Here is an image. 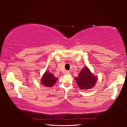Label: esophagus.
I'll use <instances>...</instances> for the list:
<instances>
[{
    "mask_svg": "<svg viewBox=\"0 0 127 127\" xmlns=\"http://www.w3.org/2000/svg\"><path fill=\"white\" fill-rule=\"evenodd\" d=\"M70 74V72L69 70H66L64 71V74L65 75H69Z\"/></svg>",
    "mask_w": 127,
    "mask_h": 127,
    "instance_id": "obj_1",
    "label": "esophagus"
}]
</instances>
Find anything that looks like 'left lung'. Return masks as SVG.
Here are the masks:
<instances>
[{
  "label": "left lung",
  "instance_id": "left-lung-1",
  "mask_svg": "<svg viewBox=\"0 0 127 127\" xmlns=\"http://www.w3.org/2000/svg\"><path fill=\"white\" fill-rule=\"evenodd\" d=\"M75 80L80 89L88 90L95 86L97 78L91 73L87 67L83 68Z\"/></svg>",
  "mask_w": 127,
  "mask_h": 127
}]
</instances>
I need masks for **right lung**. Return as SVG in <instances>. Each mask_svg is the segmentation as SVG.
I'll return each mask as SVG.
<instances>
[{"label": "right lung", "instance_id": "add662e5", "mask_svg": "<svg viewBox=\"0 0 127 127\" xmlns=\"http://www.w3.org/2000/svg\"><path fill=\"white\" fill-rule=\"evenodd\" d=\"M57 80V79L54 76L51 72L46 71L43 75L41 82L42 85L45 87H50L55 84Z\"/></svg>", "mask_w": 127, "mask_h": 127}]
</instances>
